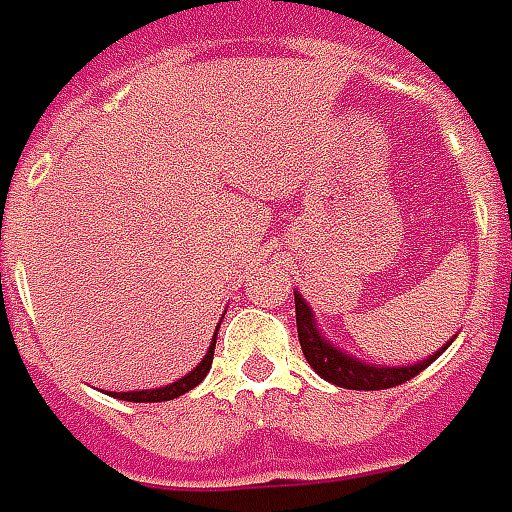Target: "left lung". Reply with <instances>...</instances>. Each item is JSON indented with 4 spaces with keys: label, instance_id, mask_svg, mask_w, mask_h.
Segmentation results:
<instances>
[{
    "label": "left lung",
    "instance_id": "obj_1",
    "mask_svg": "<svg viewBox=\"0 0 512 512\" xmlns=\"http://www.w3.org/2000/svg\"><path fill=\"white\" fill-rule=\"evenodd\" d=\"M295 320H297V336H300V347L306 355L308 366L320 375L322 380H328L333 386H342V389H355V391H378V389H391V386H400L405 380L416 378L422 369L436 361L438 355L444 353L449 347H441L430 358L416 361L408 366H383V364H366L355 355L344 353L342 347L322 336L320 325L314 320V311L308 306L300 292H295Z\"/></svg>",
    "mask_w": 512,
    "mask_h": 512
}]
</instances>
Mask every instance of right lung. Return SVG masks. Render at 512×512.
Segmentation results:
<instances>
[{
    "mask_svg": "<svg viewBox=\"0 0 512 512\" xmlns=\"http://www.w3.org/2000/svg\"><path fill=\"white\" fill-rule=\"evenodd\" d=\"M217 331H220V325H217ZM217 331L212 336V344H209V350L201 358V364L192 366L190 372L184 375V378L173 380L168 386H159V389H143V391H115L112 397H118V400L126 402H165V400H176L181 394H187L190 389H195L201 380L206 378V372H209V366H212V355H215V342H217Z\"/></svg>",
    "mask_w": 512,
    "mask_h": 512,
    "instance_id": "1",
    "label": "right lung"
}]
</instances>
